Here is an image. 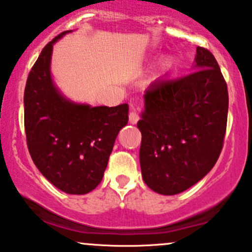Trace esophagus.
Segmentation results:
<instances>
[{"instance_id":"34e87169","label":"esophagus","mask_w":252,"mask_h":252,"mask_svg":"<svg viewBox=\"0 0 252 252\" xmlns=\"http://www.w3.org/2000/svg\"><path fill=\"white\" fill-rule=\"evenodd\" d=\"M139 120H140V116H139V113H137L136 111H134V110H132V111L129 113V122H130L131 124H136L137 122H139Z\"/></svg>"}]
</instances>
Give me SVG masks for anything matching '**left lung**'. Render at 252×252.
Here are the masks:
<instances>
[{
  "mask_svg": "<svg viewBox=\"0 0 252 252\" xmlns=\"http://www.w3.org/2000/svg\"><path fill=\"white\" fill-rule=\"evenodd\" d=\"M192 70L149 86L137 122L142 178L161 195L183 192L201 181L222 149L227 85L215 57L201 46L196 48Z\"/></svg>",
  "mask_w": 252,
  "mask_h": 252,
  "instance_id": "obj_1",
  "label": "left lung"
}]
</instances>
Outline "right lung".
Wrapping results in <instances>:
<instances>
[{
  "label": "right lung",
  "instance_id": "add662e5",
  "mask_svg": "<svg viewBox=\"0 0 252 252\" xmlns=\"http://www.w3.org/2000/svg\"><path fill=\"white\" fill-rule=\"evenodd\" d=\"M41 50L24 94L25 132L31 158L55 187L71 195L92 191L103 179L113 143L128 123V104L94 106L69 100L52 81L54 44Z\"/></svg>",
  "mask_w": 252,
  "mask_h": 252
}]
</instances>
